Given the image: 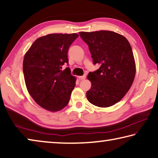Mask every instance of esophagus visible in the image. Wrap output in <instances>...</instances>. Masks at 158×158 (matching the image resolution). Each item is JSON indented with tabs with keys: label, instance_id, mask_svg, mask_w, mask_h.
Returning <instances> with one entry per match:
<instances>
[{
	"label": "esophagus",
	"instance_id": "1",
	"mask_svg": "<svg viewBox=\"0 0 158 158\" xmlns=\"http://www.w3.org/2000/svg\"><path fill=\"white\" fill-rule=\"evenodd\" d=\"M79 79L80 80H84V79H86V75H83V76H80V77H79Z\"/></svg>",
	"mask_w": 158,
	"mask_h": 158
}]
</instances>
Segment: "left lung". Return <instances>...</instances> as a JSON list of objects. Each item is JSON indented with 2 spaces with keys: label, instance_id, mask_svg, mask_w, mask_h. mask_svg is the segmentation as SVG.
<instances>
[{
  "label": "left lung",
  "instance_id": "1",
  "mask_svg": "<svg viewBox=\"0 0 158 158\" xmlns=\"http://www.w3.org/2000/svg\"><path fill=\"white\" fill-rule=\"evenodd\" d=\"M79 34L88 45L94 64L101 65L87 76L91 82L87 99L98 107L113 106L121 101L133 84L136 65L131 45L124 36L114 31Z\"/></svg>",
  "mask_w": 158,
  "mask_h": 158
}]
</instances>
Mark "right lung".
<instances>
[{
    "label": "right lung",
    "mask_w": 158,
    "mask_h": 158,
    "mask_svg": "<svg viewBox=\"0 0 158 158\" xmlns=\"http://www.w3.org/2000/svg\"><path fill=\"white\" fill-rule=\"evenodd\" d=\"M77 34H51L35 41L26 52L23 73L30 96L40 106L56 112L69 103L76 77L71 74L68 64L69 48Z\"/></svg>",
    "instance_id": "obj_1"
}]
</instances>
